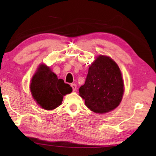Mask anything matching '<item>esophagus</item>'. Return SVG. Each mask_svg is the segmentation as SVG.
Here are the masks:
<instances>
[{"label": "esophagus", "instance_id": "esophagus-1", "mask_svg": "<svg viewBox=\"0 0 156 156\" xmlns=\"http://www.w3.org/2000/svg\"><path fill=\"white\" fill-rule=\"evenodd\" d=\"M71 87H72L73 89V91H75L76 90V88H77V86H76V84H71Z\"/></svg>", "mask_w": 156, "mask_h": 156}]
</instances>
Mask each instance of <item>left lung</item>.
Returning a JSON list of instances; mask_svg holds the SVG:
<instances>
[{
    "label": "left lung",
    "mask_w": 156,
    "mask_h": 156,
    "mask_svg": "<svg viewBox=\"0 0 156 156\" xmlns=\"http://www.w3.org/2000/svg\"><path fill=\"white\" fill-rule=\"evenodd\" d=\"M124 93L120 70L109 57L100 56L89 69L85 83L79 89L86 106L92 112L104 113L119 105Z\"/></svg>",
    "instance_id": "obj_1"
}]
</instances>
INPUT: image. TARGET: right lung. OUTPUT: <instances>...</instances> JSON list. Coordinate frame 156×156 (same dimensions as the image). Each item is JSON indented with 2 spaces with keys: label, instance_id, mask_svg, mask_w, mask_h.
Segmentation results:
<instances>
[{
  "label": "right lung",
  "instance_id": "add662e5",
  "mask_svg": "<svg viewBox=\"0 0 156 156\" xmlns=\"http://www.w3.org/2000/svg\"><path fill=\"white\" fill-rule=\"evenodd\" d=\"M30 90L37 103L46 110L56 109L62 103L63 96L72 91V87L65 83L44 65H41L33 76Z\"/></svg>",
  "mask_w": 156,
  "mask_h": 156
}]
</instances>
